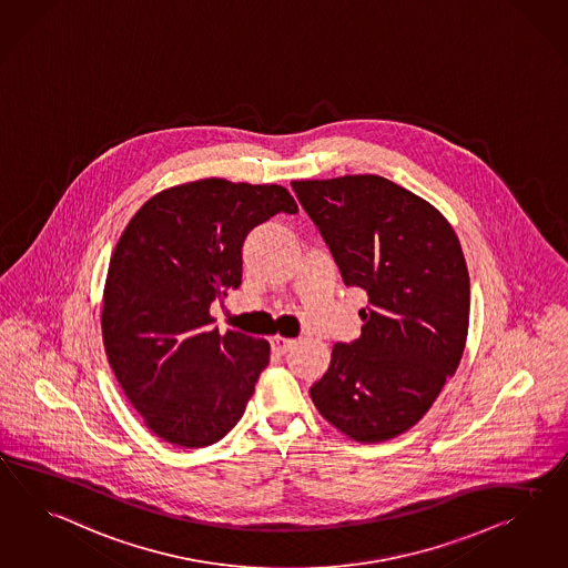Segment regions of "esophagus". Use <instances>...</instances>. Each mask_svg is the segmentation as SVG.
I'll list each match as a JSON object with an SVG mask.
<instances>
[{
	"label": "esophagus",
	"instance_id": "obj_1",
	"mask_svg": "<svg viewBox=\"0 0 568 568\" xmlns=\"http://www.w3.org/2000/svg\"><path fill=\"white\" fill-rule=\"evenodd\" d=\"M271 345H273V349H275L276 353H287L290 349H293V345H295V338H287V337H271Z\"/></svg>",
	"mask_w": 568,
	"mask_h": 568
}]
</instances>
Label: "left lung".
<instances>
[{"mask_svg":"<svg viewBox=\"0 0 568 568\" xmlns=\"http://www.w3.org/2000/svg\"><path fill=\"white\" fill-rule=\"evenodd\" d=\"M347 287L368 293L362 337L337 343L310 395L357 443L415 426L459 368L469 273L459 237L426 200L381 175L292 182Z\"/></svg>","mask_w":568,"mask_h":568,"instance_id":"left-lung-1","label":"left lung"}]
</instances>
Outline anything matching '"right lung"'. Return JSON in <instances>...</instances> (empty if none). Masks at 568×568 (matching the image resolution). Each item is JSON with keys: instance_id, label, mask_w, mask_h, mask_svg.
Masks as SVG:
<instances>
[{"instance_id": "right-lung-1", "label": "right lung", "mask_w": 568, "mask_h": 568, "mask_svg": "<svg viewBox=\"0 0 568 568\" xmlns=\"http://www.w3.org/2000/svg\"><path fill=\"white\" fill-rule=\"evenodd\" d=\"M278 213H297L281 185L200 180L149 200L115 245L101 316L109 366L165 443H219L268 366V341L219 335L209 310L242 285L247 233Z\"/></svg>"}]
</instances>
